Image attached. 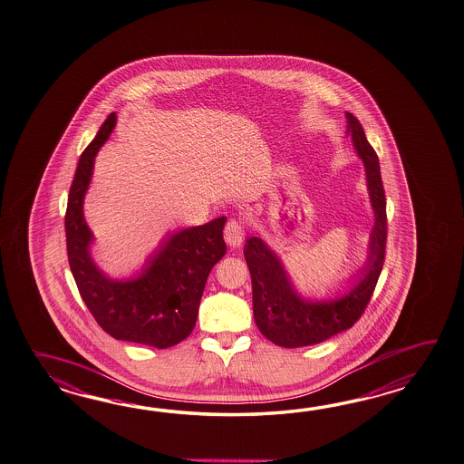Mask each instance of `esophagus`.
I'll return each instance as SVG.
<instances>
[{"instance_id": "34e87169", "label": "esophagus", "mask_w": 464, "mask_h": 464, "mask_svg": "<svg viewBox=\"0 0 464 464\" xmlns=\"http://www.w3.org/2000/svg\"><path fill=\"white\" fill-rule=\"evenodd\" d=\"M225 239L231 247L241 246V243L245 239V227L237 219L227 221V225L225 227Z\"/></svg>"}]
</instances>
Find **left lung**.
Wrapping results in <instances>:
<instances>
[{"mask_svg":"<svg viewBox=\"0 0 464 464\" xmlns=\"http://www.w3.org/2000/svg\"><path fill=\"white\" fill-rule=\"evenodd\" d=\"M346 136L366 171L374 225L370 233L366 259L356 273L344 279L343 291L330 298H309L295 285L276 251L261 237H249L245 245L251 285L253 314L265 338L283 348H301L330 340L351 328L370 303L380 278L386 249V198L382 189L380 160L368 143L360 121L346 113Z\"/></svg>","mask_w":464,"mask_h":464,"instance_id":"1","label":"left lung"}]
</instances>
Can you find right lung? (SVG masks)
Instances as JSON below:
<instances>
[{"instance_id":"obj_1","label":"right lung","mask_w":464,"mask_h":464,"mask_svg":"<svg viewBox=\"0 0 464 464\" xmlns=\"http://www.w3.org/2000/svg\"><path fill=\"white\" fill-rule=\"evenodd\" d=\"M116 126L111 113L82 151L64 217L68 261L94 320L114 340L165 350L193 331L208 275L227 253V217L168 233L130 278H113L96 265L93 231L82 205L93 178L94 158Z\"/></svg>"}]
</instances>
